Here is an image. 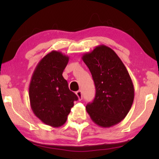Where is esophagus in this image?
I'll use <instances>...</instances> for the list:
<instances>
[{
    "mask_svg": "<svg viewBox=\"0 0 159 159\" xmlns=\"http://www.w3.org/2000/svg\"><path fill=\"white\" fill-rule=\"evenodd\" d=\"M76 95H77L78 97V99H79V101H81L82 99V93L81 90H78L76 92Z\"/></svg>",
    "mask_w": 159,
    "mask_h": 159,
    "instance_id": "esophagus-1",
    "label": "esophagus"
}]
</instances>
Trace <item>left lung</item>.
<instances>
[{
	"label": "left lung",
	"instance_id": "obj_1",
	"mask_svg": "<svg viewBox=\"0 0 159 159\" xmlns=\"http://www.w3.org/2000/svg\"><path fill=\"white\" fill-rule=\"evenodd\" d=\"M95 86V96L86 106L93 122L102 127H111L121 122L132 107L134 89L127 68L117 54L100 45L83 54Z\"/></svg>",
	"mask_w": 159,
	"mask_h": 159
}]
</instances>
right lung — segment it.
Wrapping results in <instances>:
<instances>
[{
	"label": "right lung",
	"mask_w": 159,
	"mask_h": 159,
	"mask_svg": "<svg viewBox=\"0 0 159 159\" xmlns=\"http://www.w3.org/2000/svg\"><path fill=\"white\" fill-rule=\"evenodd\" d=\"M69 59L61 52L52 51L39 61L30 80L32 111L43 123L53 127L64 125L74 101L78 100L62 76Z\"/></svg>",
	"instance_id": "add662e5"
}]
</instances>
